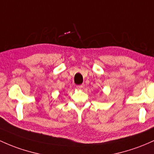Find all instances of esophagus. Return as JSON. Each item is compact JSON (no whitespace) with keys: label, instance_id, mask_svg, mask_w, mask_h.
Instances as JSON below:
<instances>
[{"label":"esophagus","instance_id":"34e87169","mask_svg":"<svg viewBox=\"0 0 154 154\" xmlns=\"http://www.w3.org/2000/svg\"><path fill=\"white\" fill-rule=\"evenodd\" d=\"M77 88L78 89H82L84 88V85H79L77 86Z\"/></svg>","mask_w":154,"mask_h":154}]
</instances>
